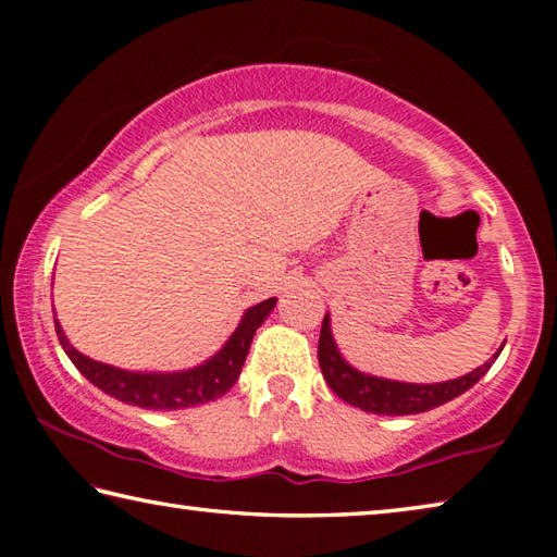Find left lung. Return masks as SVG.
Returning a JSON list of instances; mask_svg holds the SVG:
<instances>
[{"label":"left lung","instance_id":"8db88e82","mask_svg":"<svg viewBox=\"0 0 557 557\" xmlns=\"http://www.w3.org/2000/svg\"><path fill=\"white\" fill-rule=\"evenodd\" d=\"M498 354H502V348L484 366H479V369L469 371L467 375L455 381L403 383L379 379V375H369L354 369L342 356V351H338L332 336V319H329V314H324L322 334H319V366H322V375L329 383V388L344 403L375 414H418L455 400L457 395L467 393L479 379H484V373L492 369Z\"/></svg>","mask_w":557,"mask_h":557}]
</instances>
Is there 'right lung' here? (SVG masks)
Returning a JSON list of instances; mask_svg holds the SVG:
<instances>
[{"label":"right lung","instance_id":"obj_1","mask_svg":"<svg viewBox=\"0 0 557 557\" xmlns=\"http://www.w3.org/2000/svg\"><path fill=\"white\" fill-rule=\"evenodd\" d=\"M275 305L277 299L270 297L256 307L245 309L238 329H235L228 342L221 346V351H215L209 361L194 366V369L172 373L125 371L115 369V366L92 361V358L83 356L78 348H73L69 336L63 334L61 322L55 319V312L53 322L65 356L71 358L75 369L86 375L96 388L127 405H137V408L182 410L221 398V395L233 388V383L238 381L240 375L245 356L250 351L252 336H256L258 326L265 322Z\"/></svg>","mask_w":557,"mask_h":557}]
</instances>
